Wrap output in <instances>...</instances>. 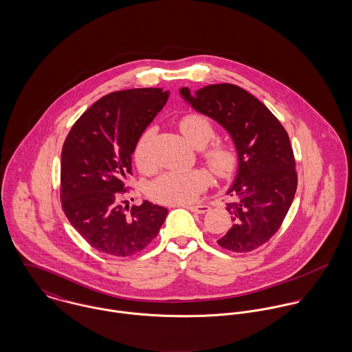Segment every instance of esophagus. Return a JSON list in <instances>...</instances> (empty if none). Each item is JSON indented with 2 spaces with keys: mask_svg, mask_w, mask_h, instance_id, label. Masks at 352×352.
Listing matches in <instances>:
<instances>
[{
  "mask_svg": "<svg viewBox=\"0 0 352 352\" xmlns=\"http://www.w3.org/2000/svg\"><path fill=\"white\" fill-rule=\"evenodd\" d=\"M186 208H188L194 212H198V214H204L210 210V206H207V204H187Z\"/></svg>",
  "mask_w": 352,
  "mask_h": 352,
  "instance_id": "esophagus-1",
  "label": "esophagus"
}]
</instances>
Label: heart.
<instances>
[{"label":"heart","mask_w":352,"mask_h":352,"mask_svg":"<svg viewBox=\"0 0 352 352\" xmlns=\"http://www.w3.org/2000/svg\"><path fill=\"white\" fill-rule=\"evenodd\" d=\"M179 129L194 148H204L215 137V127L211 119L198 112L184 115L179 122ZM151 137L153 130L149 129L141 135L135 145L134 158L140 168H148L151 164ZM201 155L207 166L221 179L230 177L240 164V153L236 145L230 142H214L203 149ZM210 182L208 173L201 169L169 170L151 183L149 197L166 204L190 203L199 197L201 191L208 187Z\"/></svg>","instance_id":"obj_1"}]
</instances>
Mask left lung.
<instances>
[{
	"label": "left lung",
	"instance_id": "obj_1",
	"mask_svg": "<svg viewBox=\"0 0 352 352\" xmlns=\"http://www.w3.org/2000/svg\"><path fill=\"white\" fill-rule=\"evenodd\" d=\"M180 95L198 112L217 120L240 153L236 180L228 195L232 228L217 243L244 253L265 244L280 228L297 191L296 160L287 131L276 116L245 89L212 84Z\"/></svg>",
	"mask_w": 352,
	"mask_h": 352
}]
</instances>
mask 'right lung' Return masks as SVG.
Returning <instances> with one entry per match:
<instances>
[{"label":"right lung","mask_w":352,"mask_h":352,"mask_svg":"<svg viewBox=\"0 0 352 352\" xmlns=\"http://www.w3.org/2000/svg\"><path fill=\"white\" fill-rule=\"evenodd\" d=\"M169 92L135 88L105 95L73 124L60 155V203L85 241L102 253L127 257L157 237L168 210L144 201L123 207L131 154ZM124 203V201H123Z\"/></svg>","instance_id":"obj_1"}]
</instances>
